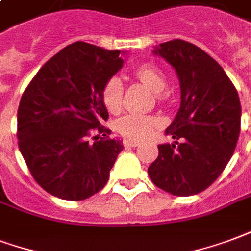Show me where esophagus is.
<instances>
[{"label":"esophagus","instance_id":"34e87169","mask_svg":"<svg viewBox=\"0 0 251 251\" xmlns=\"http://www.w3.org/2000/svg\"><path fill=\"white\" fill-rule=\"evenodd\" d=\"M123 144L126 146V147H138L139 142H135V140H128V139H126L123 142Z\"/></svg>","mask_w":251,"mask_h":251}]
</instances>
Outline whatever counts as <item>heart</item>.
<instances>
[{
	"label": "heart",
	"mask_w": 251,
	"mask_h": 251,
	"mask_svg": "<svg viewBox=\"0 0 251 251\" xmlns=\"http://www.w3.org/2000/svg\"><path fill=\"white\" fill-rule=\"evenodd\" d=\"M136 76L142 83L148 87L153 93L163 92L167 87V80L163 72L155 67H142L136 71ZM104 105L109 112L116 113L122 109L123 104V83L119 77H112L108 80L103 89ZM162 126V120L151 115L142 113H128L120 118L116 123V129L123 136L135 140H142L151 136L155 128Z\"/></svg>",
	"instance_id": "obj_1"
}]
</instances>
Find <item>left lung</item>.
I'll return each mask as SVG.
<instances>
[{
	"label": "left lung",
	"instance_id": "obj_1",
	"mask_svg": "<svg viewBox=\"0 0 251 251\" xmlns=\"http://www.w3.org/2000/svg\"><path fill=\"white\" fill-rule=\"evenodd\" d=\"M153 54L175 69L180 107L166 129L174 143L159 144L148 175L173 195H195L215 182L233 156L241 129L238 92L223 68L194 44L173 40L155 47Z\"/></svg>",
	"mask_w": 251,
	"mask_h": 251
}]
</instances>
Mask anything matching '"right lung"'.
Masks as SVG:
<instances>
[{"label": "right lung", "mask_w": 251, "mask_h": 251, "mask_svg": "<svg viewBox=\"0 0 251 251\" xmlns=\"http://www.w3.org/2000/svg\"><path fill=\"white\" fill-rule=\"evenodd\" d=\"M124 54L73 43L44 64L25 89L17 112L18 148L47 193L83 201L107 184L123 142L109 139L111 131L101 126L108 119L103 89L123 68Z\"/></svg>", "instance_id": "1"}]
</instances>
